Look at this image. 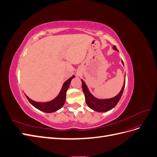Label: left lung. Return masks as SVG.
<instances>
[{
	"instance_id": "8db88e82",
	"label": "left lung",
	"mask_w": 157,
	"mask_h": 157,
	"mask_svg": "<svg viewBox=\"0 0 157 157\" xmlns=\"http://www.w3.org/2000/svg\"><path fill=\"white\" fill-rule=\"evenodd\" d=\"M113 48L114 50L118 51L117 47L115 45L113 46ZM122 63H123V61H122ZM82 80V90L85 96V100H86L88 106L94 111H98V112H101V113L108 111L116 106L118 102L120 100L125 86V80H124V85H123L120 93L118 94L117 96L110 99H99L92 96L91 93H90L88 90L86 84H85V82L82 80Z\"/></svg>"
}]
</instances>
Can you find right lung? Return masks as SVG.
Here are the masks:
<instances>
[{
    "label": "right lung",
    "mask_w": 157,
    "mask_h": 157,
    "mask_svg": "<svg viewBox=\"0 0 157 157\" xmlns=\"http://www.w3.org/2000/svg\"><path fill=\"white\" fill-rule=\"evenodd\" d=\"M74 77L75 76L73 75V77H71L67 80H66V81L64 82V84H63L62 88H61L58 96H57L54 99H53V100H52L50 101L45 102V103L36 102L35 101L32 100V99H31L29 97H27L26 95L25 96L31 105H33L35 107L39 109V110L45 113L55 112L56 111L59 110V109H61L63 106L65 101V98H66V92H67V90L69 88L71 80H72Z\"/></svg>",
    "instance_id": "add662e5"
}]
</instances>
